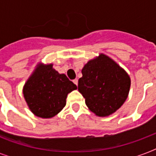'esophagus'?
Wrapping results in <instances>:
<instances>
[{
	"label": "esophagus",
	"instance_id": "34e87169",
	"mask_svg": "<svg viewBox=\"0 0 156 156\" xmlns=\"http://www.w3.org/2000/svg\"><path fill=\"white\" fill-rule=\"evenodd\" d=\"M73 83H74V84H76V85L78 86V79H77V78H75V79H74V80L73 81Z\"/></svg>",
	"mask_w": 156,
	"mask_h": 156
}]
</instances>
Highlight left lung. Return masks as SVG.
Wrapping results in <instances>:
<instances>
[{"label":"left lung","mask_w":156,"mask_h":156,"mask_svg":"<svg viewBox=\"0 0 156 156\" xmlns=\"http://www.w3.org/2000/svg\"><path fill=\"white\" fill-rule=\"evenodd\" d=\"M78 90L87 106L99 116L120 108L128 96L130 78L126 71L104 54L88 61L82 69Z\"/></svg>","instance_id":"left-lung-1"}]
</instances>
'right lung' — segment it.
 I'll use <instances>...</instances> for the list:
<instances>
[{
  "label": "right lung",
  "mask_w": 156,
  "mask_h": 156,
  "mask_svg": "<svg viewBox=\"0 0 156 156\" xmlns=\"http://www.w3.org/2000/svg\"><path fill=\"white\" fill-rule=\"evenodd\" d=\"M77 86L66 74H60L52 65L38 66L23 87L30 111L42 118H51L66 106L69 93Z\"/></svg>",
  "instance_id": "1"
}]
</instances>
